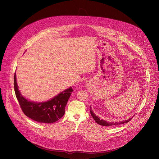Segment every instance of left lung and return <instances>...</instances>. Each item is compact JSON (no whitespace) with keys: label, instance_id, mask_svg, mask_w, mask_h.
Returning a JSON list of instances; mask_svg holds the SVG:
<instances>
[{"label":"left lung","instance_id":"8db88e82","mask_svg":"<svg viewBox=\"0 0 159 159\" xmlns=\"http://www.w3.org/2000/svg\"><path fill=\"white\" fill-rule=\"evenodd\" d=\"M90 113H91V116H93V118L94 120H95V121H96L98 124H99V125H102V126H114V125H118L124 124V123H125L129 122V121L133 118V117H132V118H129V119H128V120H126L125 121H120V122H115V123H113V122H108V121H105V120H101L98 116H96V115L93 113V110H92V109H91V106H90Z\"/></svg>","mask_w":159,"mask_h":159}]
</instances>
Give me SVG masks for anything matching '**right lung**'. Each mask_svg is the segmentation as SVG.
Instances as JSON below:
<instances>
[{"label":"right lung","instance_id":"right-lung-1","mask_svg":"<svg viewBox=\"0 0 159 159\" xmlns=\"http://www.w3.org/2000/svg\"><path fill=\"white\" fill-rule=\"evenodd\" d=\"M14 89L16 97L24 114L31 119L43 123H54L63 116L65 106L73 91L70 87L48 102L38 103L28 101L21 96L18 90L15 73Z\"/></svg>","mask_w":159,"mask_h":159}]
</instances>
